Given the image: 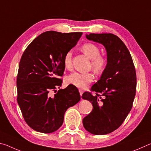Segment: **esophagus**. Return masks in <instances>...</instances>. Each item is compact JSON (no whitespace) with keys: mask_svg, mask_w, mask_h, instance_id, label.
Returning <instances> with one entry per match:
<instances>
[{"mask_svg":"<svg viewBox=\"0 0 151 151\" xmlns=\"http://www.w3.org/2000/svg\"><path fill=\"white\" fill-rule=\"evenodd\" d=\"M79 93H80V95H81V96L82 94H83V90H81V89H79Z\"/></svg>","mask_w":151,"mask_h":151,"instance_id":"1","label":"esophagus"}]
</instances>
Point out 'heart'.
<instances>
[{"instance_id": "heart-1", "label": "heart", "mask_w": 151, "mask_h": 151, "mask_svg": "<svg viewBox=\"0 0 151 151\" xmlns=\"http://www.w3.org/2000/svg\"><path fill=\"white\" fill-rule=\"evenodd\" d=\"M81 50L87 57L91 59V66L97 73H101L105 69L106 59L100 55V49L93 43H85L81 47ZM73 53L68 51L64 56L63 63L66 68L72 67ZM94 75L91 73L75 72L66 77V83L79 88H85L93 82Z\"/></svg>"}]
</instances>
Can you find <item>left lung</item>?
<instances>
[{
  "mask_svg": "<svg viewBox=\"0 0 151 151\" xmlns=\"http://www.w3.org/2000/svg\"><path fill=\"white\" fill-rule=\"evenodd\" d=\"M86 37L105 47L107 64L100 79L91 87L95 94L85 92L82 96L93 106L83 123L91 134H106L118 129L131 111L136 94V71L130 52L117 36L91 33Z\"/></svg>",
  "mask_w": 151,
  "mask_h": 151,
  "instance_id": "1",
  "label": "left lung"
}]
</instances>
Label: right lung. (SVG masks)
Returning <instances> with one entry per match:
<instances>
[{"mask_svg": "<svg viewBox=\"0 0 151 151\" xmlns=\"http://www.w3.org/2000/svg\"><path fill=\"white\" fill-rule=\"evenodd\" d=\"M81 32L47 31L30 43L20 60L17 78V102L25 122L33 130L50 133L62 126L64 114L79 102L76 86L62 85L64 56L75 47Z\"/></svg>", "mask_w": 151, "mask_h": 151, "instance_id": "right-lung-1", "label": "right lung"}]
</instances>
